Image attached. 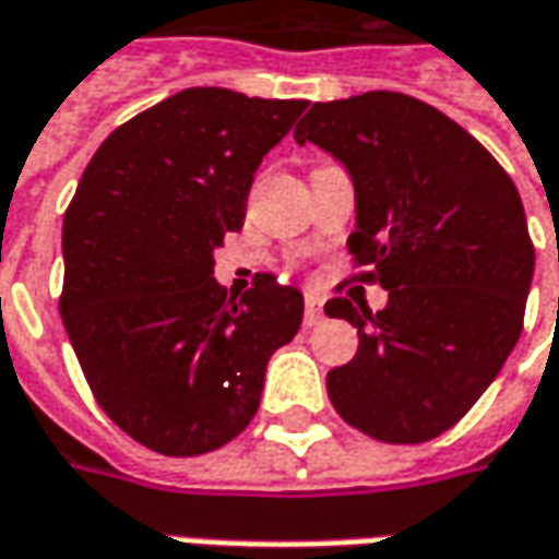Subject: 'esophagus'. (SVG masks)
<instances>
[{
  "label": "esophagus",
  "instance_id": "34e87169",
  "mask_svg": "<svg viewBox=\"0 0 559 559\" xmlns=\"http://www.w3.org/2000/svg\"><path fill=\"white\" fill-rule=\"evenodd\" d=\"M322 322V304H319V297H306L304 304V325L312 328Z\"/></svg>",
  "mask_w": 559,
  "mask_h": 559
}]
</instances>
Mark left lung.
<instances>
[{
    "instance_id": "8db88e82",
    "label": "left lung",
    "mask_w": 559,
    "mask_h": 559,
    "mask_svg": "<svg viewBox=\"0 0 559 559\" xmlns=\"http://www.w3.org/2000/svg\"><path fill=\"white\" fill-rule=\"evenodd\" d=\"M337 156L356 187L347 240L372 312L344 294L359 350L328 372L337 416L384 444H425L460 423L516 347L535 269L516 183L466 128L416 96L369 90L316 103L294 131Z\"/></svg>"
}]
</instances>
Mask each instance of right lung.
I'll list each match as a JSON object with an SVG mask.
<instances>
[{
	"label": "right lung",
	"instance_id": "right-lung-1",
	"mask_svg": "<svg viewBox=\"0 0 559 559\" xmlns=\"http://www.w3.org/2000/svg\"><path fill=\"white\" fill-rule=\"evenodd\" d=\"M306 99L190 86L115 128L61 225L59 312L103 413L165 456L225 448L253 423L265 366L304 322L300 290L212 278L262 156Z\"/></svg>",
	"mask_w": 559,
	"mask_h": 559
}]
</instances>
